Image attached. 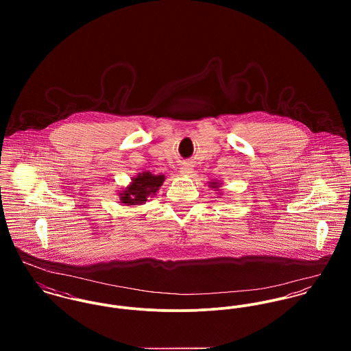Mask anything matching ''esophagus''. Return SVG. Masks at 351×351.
<instances>
[{"instance_id": "1", "label": "esophagus", "mask_w": 351, "mask_h": 351, "mask_svg": "<svg viewBox=\"0 0 351 351\" xmlns=\"http://www.w3.org/2000/svg\"><path fill=\"white\" fill-rule=\"evenodd\" d=\"M180 171H181V174H184V176H192V173H193V166L192 165H184L181 169H180Z\"/></svg>"}]
</instances>
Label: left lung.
I'll return each instance as SVG.
<instances>
[{"label":"left lung","mask_w":351,"mask_h":351,"mask_svg":"<svg viewBox=\"0 0 351 351\" xmlns=\"http://www.w3.org/2000/svg\"><path fill=\"white\" fill-rule=\"evenodd\" d=\"M209 186H210L212 189H215L216 192L221 193V191L219 189V188H221V184H220V181H210V182H209Z\"/></svg>","instance_id":"1"}]
</instances>
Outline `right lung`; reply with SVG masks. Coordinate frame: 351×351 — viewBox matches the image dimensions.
Here are the masks:
<instances>
[{
	"label": "right lung",
	"mask_w": 351,
	"mask_h": 351,
	"mask_svg": "<svg viewBox=\"0 0 351 351\" xmlns=\"http://www.w3.org/2000/svg\"><path fill=\"white\" fill-rule=\"evenodd\" d=\"M166 177L163 174H151L150 171H142L136 177H132L130 185L119 191L120 204L127 206L142 205L150 197H154Z\"/></svg>",
	"instance_id": "add662e5"
}]
</instances>
